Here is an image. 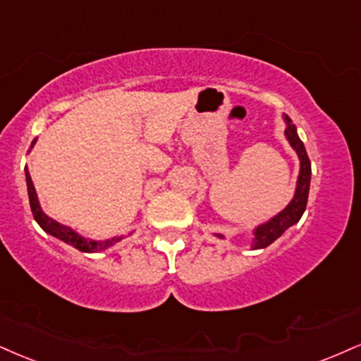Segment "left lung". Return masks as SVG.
I'll list each match as a JSON object with an SVG mask.
<instances>
[{
  "label": "left lung",
  "instance_id": "8db88e82",
  "mask_svg": "<svg viewBox=\"0 0 361 361\" xmlns=\"http://www.w3.org/2000/svg\"><path fill=\"white\" fill-rule=\"evenodd\" d=\"M284 119L286 123H288V128H286V137L289 139L290 146L296 149L299 161H301V171H299V178H298L296 195H294L293 202H290L279 215H276L274 219H271L269 222L255 228L254 245H252L254 249H264V247L271 245L276 238H279L282 233L290 227V225L299 222V219H301L306 210L307 193H310V181H311V161L310 158H307L305 145H302V141L298 136L296 126L290 123L288 116H286Z\"/></svg>",
  "mask_w": 361,
  "mask_h": 361
}]
</instances>
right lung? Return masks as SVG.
Instances as JSON below:
<instances>
[{"instance_id":"right-lung-1","label":"right lung","mask_w":361,"mask_h":361,"mask_svg":"<svg viewBox=\"0 0 361 361\" xmlns=\"http://www.w3.org/2000/svg\"><path fill=\"white\" fill-rule=\"evenodd\" d=\"M25 176H27L28 198H30V207H32V214L35 216V220H37V222H38V225H40V227L45 230V232L51 233V235H54V237L60 238V240H63L65 244L75 247V249H79L82 252H101V250H106V249H109L111 245H114L116 242H119L121 238H123V237H114V238H109V240H101V242L89 240V238L80 237L79 233L73 232L72 228H68V227H65V225H60L59 222H55L54 219H50V216H47L42 212L40 203H38V198H37V192H35L32 176H30V173H28V168L25 169Z\"/></svg>"}]
</instances>
